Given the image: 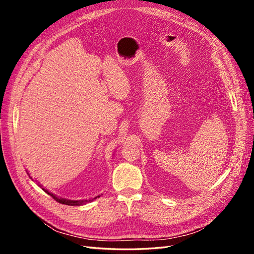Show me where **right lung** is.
Masks as SVG:
<instances>
[{"mask_svg": "<svg viewBox=\"0 0 254 254\" xmlns=\"http://www.w3.org/2000/svg\"><path fill=\"white\" fill-rule=\"evenodd\" d=\"M28 174V173H27ZM28 176H29V174H28ZM29 178L33 180V178L32 177L29 176ZM40 188H42L41 186H39ZM42 190L45 191V193H48L50 196H52L54 199H55V200L57 201V202H59V203H63V204H66V205H81V204H84V203H87V202H90V201H92V200H94V199H96V198H98V197H101V196H96V197H94V198H92V199H86V200H68V199H64V198H61V197H57L56 195H54V194H52V193H50V191L48 190H45L44 188H42Z\"/></svg>", "mask_w": 254, "mask_h": 254, "instance_id": "right-lung-1", "label": "right lung"}]
</instances>
